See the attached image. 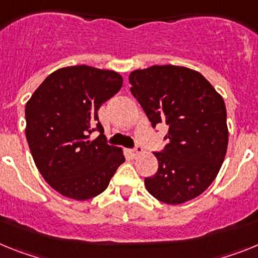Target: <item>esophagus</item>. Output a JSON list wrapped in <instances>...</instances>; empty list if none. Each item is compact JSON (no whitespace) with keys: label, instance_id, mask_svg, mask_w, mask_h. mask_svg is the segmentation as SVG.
Returning a JSON list of instances; mask_svg holds the SVG:
<instances>
[{"label":"esophagus","instance_id":"34e87169","mask_svg":"<svg viewBox=\"0 0 258 258\" xmlns=\"http://www.w3.org/2000/svg\"><path fill=\"white\" fill-rule=\"evenodd\" d=\"M128 153L131 154L132 158H135V157H138L139 154L143 153V148L142 147H136V148H134V149H130Z\"/></svg>","mask_w":258,"mask_h":258}]
</instances>
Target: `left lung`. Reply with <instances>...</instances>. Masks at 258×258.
Segmentation results:
<instances>
[{
    "mask_svg": "<svg viewBox=\"0 0 258 258\" xmlns=\"http://www.w3.org/2000/svg\"><path fill=\"white\" fill-rule=\"evenodd\" d=\"M131 93L152 126H167L158 170L145 178L157 200L178 205L200 196L222 166L228 144L222 96L199 71L183 66H152L130 74Z\"/></svg>",
    "mask_w": 258,
    "mask_h": 258,
    "instance_id": "8db88e82",
    "label": "left lung"
}]
</instances>
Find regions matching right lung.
I'll return each mask as SVG.
<instances>
[{
    "label": "right lung",
    "mask_w": 258,
    "mask_h": 258,
    "mask_svg": "<svg viewBox=\"0 0 258 258\" xmlns=\"http://www.w3.org/2000/svg\"><path fill=\"white\" fill-rule=\"evenodd\" d=\"M123 84L115 71L79 64L51 73L26 104V138L36 167L58 194L88 200L107 188L124 162L107 145L97 111ZM100 135L90 140L92 132Z\"/></svg>",
    "instance_id": "1"
}]
</instances>
